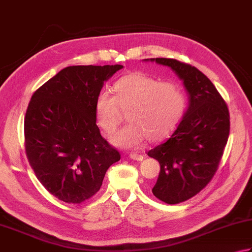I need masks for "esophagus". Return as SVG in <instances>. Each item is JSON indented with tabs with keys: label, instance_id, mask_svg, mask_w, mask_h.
<instances>
[{
	"label": "esophagus",
	"instance_id": "esophagus-1",
	"mask_svg": "<svg viewBox=\"0 0 252 252\" xmlns=\"http://www.w3.org/2000/svg\"><path fill=\"white\" fill-rule=\"evenodd\" d=\"M130 158L132 159H135V161H142L144 158V157L142 154H138V153H131Z\"/></svg>",
	"mask_w": 252,
	"mask_h": 252
}]
</instances>
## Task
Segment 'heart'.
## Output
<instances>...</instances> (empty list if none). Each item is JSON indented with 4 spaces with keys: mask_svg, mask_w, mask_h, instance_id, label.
I'll return each mask as SVG.
<instances>
[{
    "mask_svg": "<svg viewBox=\"0 0 252 252\" xmlns=\"http://www.w3.org/2000/svg\"><path fill=\"white\" fill-rule=\"evenodd\" d=\"M114 97L98 94L94 116L100 129L112 134L121 121V110L129 121L111 142L120 148H136L149 138L159 141L174 130L184 114L186 98L176 82L158 81L143 72H131L113 85Z\"/></svg>",
    "mask_w": 252,
    "mask_h": 252,
    "instance_id": "1",
    "label": "heart"
}]
</instances>
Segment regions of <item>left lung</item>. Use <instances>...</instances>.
I'll return each mask as SVG.
<instances>
[{
  "instance_id": "left-lung-1",
  "label": "left lung",
  "mask_w": 252,
  "mask_h": 252,
  "mask_svg": "<svg viewBox=\"0 0 252 252\" xmlns=\"http://www.w3.org/2000/svg\"><path fill=\"white\" fill-rule=\"evenodd\" d=\"M184 81L189 104L167 139L148 155L161 166L152 189L166 204H180L205 189L216 173L230 130L229 110L216 87L197 68L173 58H152Z\"/></svg>"
}]
</instances>
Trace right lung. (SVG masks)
I'll use <instances>...</instances> for the list:
<instances>
[{"instance_id": "1", "label": "right lung", "mask_w": 252, "mask_h": 252, "mask_svg": "<svg viewBox=\"0 0 252 252\" xmlns=\"http://www.w3.org/2000/svg\"><path fill=\"white\" fill-rule=\"evenodd\" d=\"M121 65L69 66L32 95L24 120L25 151L50 194L81 204L98 193L120 153L102 138L94 103L103 82Z\"/></svg>"}]
</instances>
